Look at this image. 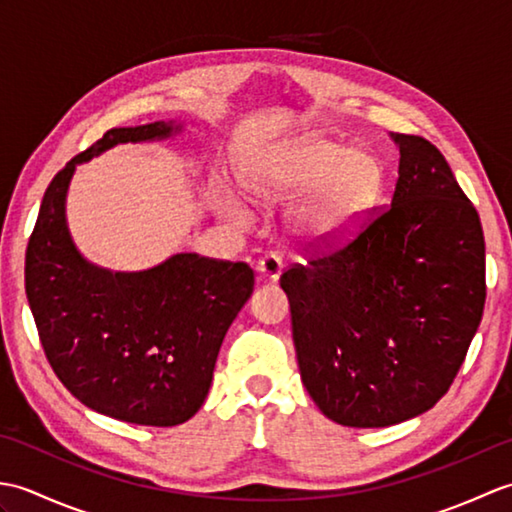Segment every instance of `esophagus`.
<instances>
[{"label": "esophagus", "instance_id": "esophagus-1", "mask_svg": "<svg viewBox=\"0 0 512 512\" xmlns=\"http://www.w3.org/2000/svg\"><path fill=\"white\" fill-rule=\"evenodd\" d=\"M281 268H284V262H281V257L277 253H268L262 259H259L257 270L262 273L266 279H273L277 281L281 275Z\"/></svg>", "mask_w": 512, "mask_h": 512}]
</instances>
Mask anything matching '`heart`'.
Wrapping results in <instances>:
<instances>
[{"instance_id": "b5f03b06", "label": "heart", "mask_w": 512, "mask_h": 512, "mask_svg": "<svg viewBox=\"0 0 512 512\" xmlns=\"http://www.w3.org/2000/svg\"><path fill=\"white\" fill-rule=\"evenodd\" d=\"M383 187V169L367 151L330 138H308L286 147L250 180L262 202L295 200L314 189L301 209V231L317 242H336L361 224Z\"/></svg>"}]
</instances>
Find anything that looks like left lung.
<instances>
[{
  "mask_svg": "<svg viewBox=\"0 0 512 512\" xmlns=\"http://www.w3.org/2000/svg\"><path fill=\"white\" fill-rule=\"evenodd\" d=\"M394 198L284 270L301 380L343 427H389L447 394L482 321L484 233L440 149L396 134Z\"/></svg>",
  "mask_w": 512,
  "mask_h": 512,
  "instance_id": "obj_1",
  "label": "left lung"
}]
</instances>
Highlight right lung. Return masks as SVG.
Wrapping results in <instances>:
<instances>
[{"instance_id": "add662e5", "label": "right lung", "mask_w": 512, "mask_h": 512, "mask_svg": "<svg viewBox=\"0 0 512 512\" xmlns=\"http://www.w3.org/2000/svg\"><path fill=\"white\" fill-rule=\"evenodd\" d=\"M171 132L162 121L118 127L76 154L43 193L26 248V295L54 374L85 407L147 427H173L202 407L253 268L195 253L143 273L96 268L72 244L65 193L79 162Z\"/></svg>"}]
</instances>
